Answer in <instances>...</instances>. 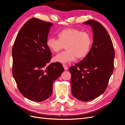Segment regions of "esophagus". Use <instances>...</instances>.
<instances>
[{
	"label": "esophagus",
	"instance_id": "obj_1",
	"mask_svg": "<svg viewBox=\"0 0 125 125\" xmlns=\"http://www.w3.org/2000/svg\"><path fill=\"white\" fill-rule=\"evenodd\" d=\"M63 68H64V69H65V70H67L68 69V67H67L66 65H63Z\"/></svg>",
	"mask_w": 125,
	"mask_h": 125
}]
</instances>
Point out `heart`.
<instances>
[{
    "mask_svg": "<svg viewBox=\"0 0 125 125\" xmlns=\"http://www.w3.org/2000/svg\"><path fill=\"white\" fill-rule=\"evenodd\" d=\"M58 39L50 37L46 45L54 52H58L66 46V51L55 56V62L67 63L77 58L85 57L88 54L92 44L91 37L89 33L75 29H66L60 31Z\"/></svg>",
    "mask_w": 125,
    "mask_h": 125,
    "instance_id": "heart-1",
    "label": "heart"
}]
</instances>
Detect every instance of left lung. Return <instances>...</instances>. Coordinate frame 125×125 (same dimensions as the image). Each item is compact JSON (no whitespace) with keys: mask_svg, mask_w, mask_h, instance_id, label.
<instances>
[{"mask_svg":"<svg viewBox=\"0 0 125 125\" xmlns=\"http://www.w3.org/2000/svg\"><path fill=\"white\" fill-rule=\"evenodd\" d=\"M91 26L93 43L88 54L69 68L71 93L76 99L89 102L106 89L114 70V48L111 37L104 26L95 20L83 22Z\"/></svg>","mask_w":125,"mask_h":125,"instance_id":"obj_1","label":"left lung"}]
</instances>
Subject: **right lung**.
Returning a JSON list of instances; mask_svg holds the SVG:
<instances>
[{
    "instance_id": "obj_1",
    "label": "right lung",
    "mask_w": 125,
    "mask_h": 125,
    "mask_svg": "<svg viewBox=\"0 0 125 125\" xmlns=\"http://www.w3.org/2000/svg\"><path fill=\"white\" fill-rule=\"evenodd\" d=\"M52 26L50 22L31 18L20 29L12 47L13 77L20 93L33 101L48 99L54 82L64 71L60 63L48 64L52 52L46 41Z\"/></svg>"
}]
</instances>
